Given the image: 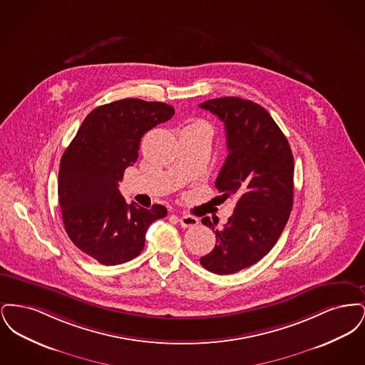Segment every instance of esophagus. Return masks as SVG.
<instances>
[{
  "mask_svg": "<svg viewBox=\"0 0 365 365\" xmlns=\"http://www.w3.org/2000/svg\"><path fill=\"white\" fill-rule=\"evenodd\" d=\"M178 222H179L180 226L185 227V228L197 226V225H198V219L194 217V216H190V215H182V216H179V217H178Z\"/></svg>",
  "mask_w": 365,
  "mask_h": 365,
  "instance_id": "34e87169",
  "label": "esophagus"
}]
</instances>
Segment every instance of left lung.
Returning a JSON list of instances; mask_svg holds the SVG:
<instances>
[{
    "mask_svg": "<svg viewBox=\"0 0 365 365\" xmlns=\"http://www.w3.org/2000/svg\"><path fill=\"white\" fill-rule=\"evenodd\" d=\"M200 108L225 123L228 155L215 186L225 198H237L223 228L202 219L216 232V245L200 262L213 274L228 275L260 261L278 241L293 208L294 158L284 134L261 105L222 97Z\"/></svg>",
    "mask_w": 365,
    "mask_h": 365,
    "instance_id": "8db88e82",
    "label": "left lung"
}]
</instances>
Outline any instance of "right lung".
Segmentation results:
<instances>
[{"label": "right lung", "mask_w": 365, "mask_h": 365, "mask_svg": "<svg viewBox=\"0 0 365 365\" xmlns=\"http://www.w3.org/2000/svg\"><path fill=\"white\" fill-rule=\"evenodd\" d=\"M175 109L164 103L124 98L93 109L64 152L58 202L73 245L104 265L133 260L146 230L167 208L127 204L118 189L124 170L138 158L145 133L167 122Z\"/></svg>", "instance_id": "1"}]
</instances>
